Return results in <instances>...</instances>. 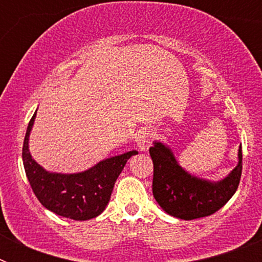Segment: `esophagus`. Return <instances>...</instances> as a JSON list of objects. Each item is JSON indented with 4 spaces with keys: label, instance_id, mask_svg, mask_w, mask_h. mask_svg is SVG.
I'll list each match as a JSON object with an SVG mask.
<instances>
[{
    "label": "esophagus",
    "instance_id": "34e87169",
    "mask_svg": "<svg viewBox=\"0 0 262 262\" xmlns=\"http://www.w3.org/2000/svg\"><path fill=\"white\" fill-rule=\"evenodd\" d=\"M136 143H138L139 149L142 152H147L151 147V133L148 129H142L136 135Z\"/></svg>",
    "mask_w": 262,
    "mask_h": 262
}]
</instances>
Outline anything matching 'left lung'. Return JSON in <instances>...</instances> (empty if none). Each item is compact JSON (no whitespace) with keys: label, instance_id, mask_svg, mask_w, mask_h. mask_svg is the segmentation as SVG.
<instances>
[{"label":"left lung","instance_id":"obj_1","mask_svg":"<svg viewBox=\"0 0 262 262\" xmlns=\"http://www.w3.org/2000/svg\"><path fill=\"white\" fill-rule=\"evenodd\" d=\"M149 155L154 161L155 200L170 216L184 221L209 216L222 209L237 190L243 169L242 145L237 151V165L217 181L187 172L166 143L155 140Z\"/></svg>","mask_w":262,"mask_h":262}]
</instances>
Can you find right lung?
<instances>
[{"label": "right lung", "instance_id": "right-lung-1", "mask_svg": "<svg viewBox=\"0 0 262 262\" xmlns=\"http://www.w3.org/2000/svg\"><path fill=\"white\" fill-rule=\"evenodd\" d=\"M35 118L36 111L27 126L22 159L27 180L39 202L59 216L73 221H89L98 216L106 209L115 181L127 160L138 155V151L103 159L82 172H50L39 165L30 154V134Z\"/></svg>", "mask_w": 262, "mask_h": 262}]
</instances>
